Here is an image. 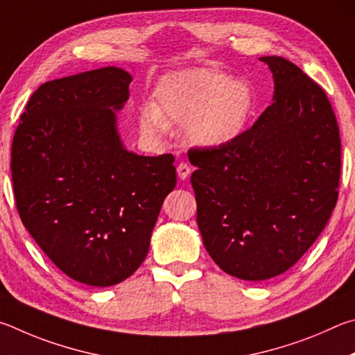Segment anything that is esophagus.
Segmentation results:
<instances>
[{"label": "esophagus", "mask_w": 355, "mask_h": 355, "mask_svg": "<svg viewBox=\"0 0 355 355\" xmlns=\"http://www.w3.org/2000/svg\"><path fill=\"white\" fill-rule=\"evenodd\" d=\"M178 174H179V178L182 179V181H185V179H187L189 176H190V173H191V166L189 165V164H185V162H181V164L178 165Z\"/></svg>", "instance_id": "1"}]
</instances>
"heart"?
<instances>
[{
    "label": "heart",
    "instance_id": "obj_1",
    "mask_svg": "<svg viewBox=\"0 0 355 355\" xmlns=\"http://www.w3.org/2000/svg\"><path fill=\"white\" fill-rule=\"evenodd\" d=\"M154 104L141 105L140 130L160 139L168 126H185L189 140L202 148H218L245 132L254 109V95L245 80L229 79L212 68H187L160 79Z\"/></svg>",
    "mask_w": 355,
    "mask_h": 355
}]
</instances>
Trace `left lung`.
<instances>
[{
  "label": "left lung",
  "mask_w": 355,
  "mask_h": 355,
  "mask_svg": "<svg viewBox=\"0 0 355 355\" xmlns=\"http://www.w3.org/2000/svg\"><path fill=\"white\" fill-rule=\"evenodd\" d=\"M260 60L275 79L272 104L229 145L189 151L202 243L243 281L282 275L315 243L337 204L341 168L324 90L287 59Z\"/></svg>",
  "instance_id": "1"
}]
</instances>
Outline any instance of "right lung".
Returning a JSON list of instances; mask_svg holds the SVG:
<instances>
[{"mask_svg": "<svg viewBox=\"0 0 355 355\" xmlns=\"http://www.w3.org/2000/svg\"><path fill=\"white\" fill-rule=\"evenodd\" d=\"M132 76L116 67L42 84L12 141V182L24 227L68 277L93 287L128 279L145 260L171 154L128 151L116 110Z\"/></svg>", "mask_w": 355, "mask_h": 355, "instance_id": "add662e5", "label": "right lung"}]
</instances>
